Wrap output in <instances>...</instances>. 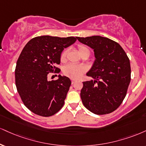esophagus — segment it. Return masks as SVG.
<instances>
[{
	"instance_id": "esophagus-1",
	"label": "esophagus",
	"mask_w": 146,
	"mask_h": 146,
	"mask_svg": "<svg viewBox=\"0 0 146 146\" xmlns=\"http://www.w3.org/2000/svg\"><path fill=\"white\" fill-rule=\"evenodd\" d=\"M75 82H76V80H71V83H72V84H74Z\"/></svg>"
}]
</instances>
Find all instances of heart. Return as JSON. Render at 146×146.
Instances as JSON below:
<instances>
[{
  "instance_id": "heart-1",
  "label": "heart",
  "mask_w": 146,
  "mask_h": 146,
  "mask_svg": "<svg viewBox=\"0 0 146 146\" xmlns=\"http://www.w3.org/2000/svg\"><path fill=\"white\" fill-rule=\"evenodd\" d=\"M76 50L82 57H84L85 56H87L88 57L90 56V51L86 45L84 44H78L76 47ZM67 54V50H64L62 51V53L60 54V60L61 62H66ZM86 71V68L85 66L82 65L68 64L63 68L64 75L71 79L80 78Z\"/></svg>"
}]
</instances>
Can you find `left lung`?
<instances>
[{
  "mask_svg": "<svg viewBox=\"0 0 146 146\" xmlns=\"http://www.w3.org/2000/svg\"><path fill=\"white\" fill-rule=\"evenodd\" d=\"M77 38L92 48L96 58L86 74L94 81L83 82L82 103L97 115L111 113L122 103L131 82L129 57L120 44L110 38L101 36Z\"/></svg>",
  "mask_w": 146,
  "mask_h": 146,
  "instance_id": "obj_1",
  "label": "left lung"
}]
</instances>
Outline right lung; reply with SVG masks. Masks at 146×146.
<instances>
[{
  "mask_svg": "<svg viewBox=\"0 0 146 146\" xmlns=\"http://www.w3.org/2000/svg\"><path fill=\"white\" fill-rule=\"evenodd\" d=\"M76 40L73 36L45 35L32 38L24 47L15 66V85L30 111L49 117L63 107L71 80L60 75L57 80L48 81L47 78L50 73H60L56 65L60 62V54Z\"/></svg>",
  "mask_w": 146,
  "mask_h": 146,
  "instance_id": "add662e5",
  "label": "right lung"
}]
</instances>
